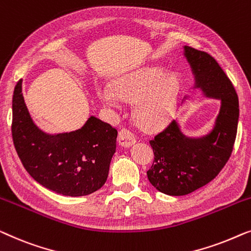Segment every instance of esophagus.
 <instances>
[{"instance_id":"esophagus-1","label":"esophagus","mask_w":251,"mask_h":251,"mask_svg":"<svg viewBox=\"0 0 251 251\" xmlns=\"http://www.w3.org/2000/svg\"><path fill=\"white\" fill-rule=\"evenodd\" d=\"M135 135L129 129L123 128L118 133V143L123 147H129L135 143Z\"/></svg>"}]
</instances>
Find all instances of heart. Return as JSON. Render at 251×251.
Masks as SVG:
<instances>
[{
    "label": "heart",
    "mask_w": 251,
    "mask_h": 251,
    "mask_svg": "<svg viewBox=\"0 0 251 251\" xmlns=\"http://www.w3.org/2000/svg\"><path fill=\"white\" fill-rule=\"evenodd\" d=\"M179 82L159 67H144L119 77L114 87L104 86L98 94L105 104L118 107L119 98L137 102L135 118L146 129H157L174 114Z\"/></svg>",
    "instance_id": "heart-1"
}]
</instances>
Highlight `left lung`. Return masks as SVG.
I'll return each instance as SVG.
<instances>
[{
  "label": "left lung",
  "mask_w": 251,
  "mask_h": 251,
  "mask_svg": "<svg viewBox=\"0 0 251 251\" xmlns=\"http://www.w3.org/2000/svg\"><path fill=\"white\" fill-rule=\"evenodd\" d=\"M185 56L207 97L221 99L216 125L202 139H188L171 122L149 142L154 159L147 172L158 191L169 196L189 195L220 174L230 159L239 121V99L230 78L207 52L185 47Z\"/></svg>",
  "instance_id": "8db88e82"
}]
</instances>
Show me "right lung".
I'll list each match as a JSON object with an SVG mask.
<instances>
[{"label":"right lung","instance_id":"obj_1","mask_svg":"<svg viewBox=\"0 0 251 251\" xmlns=\"http://www.w3.org/2000/svg\"><path fill=\"white\" fill-rule=\"evenodd\" d=\"M19 79L12 98V140L24 167L41 185L62 196L93 193L107 181L117 129L91 117L75 132L49 135L31 121Z\"/></svg>","mask_w":251,"mask_h":251}]
</instances>
